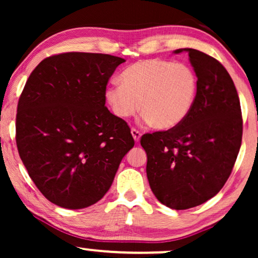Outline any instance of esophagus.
Returning <instances> with one entry per match:
<instances>
[{
    "instance_id": "34e87169",
    "label": "esophagus",
    "mask_w": 258,
    "mask_h": 258,
    "mask_svg": "<svg viewBox=\"0 0 258 258\" xmlns=\"http://www.w3.org/2000/svg\"><path fill=\"white\" fill-rule=\"evenodd\" d=\"M132 135H133V137H134V140H135V142H140V140H141V136H142V134H141L139 130H136V129H132Z\"/></svg>"
}]
</instances>
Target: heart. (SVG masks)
<instances>
[{
  "label": "heart",
  "mask_w": 258,
  "mask_h": 258,
  "mask_svg": "<svg viewBox=\"0 0 258 258\" xmlns=\"http://www.w3.org/2000/svg\"><path fill=\"white\" fill-rule=\"evenodd\" d=\"M119 83L105 88V101L117 117L141 109L142 119L169 130L184 121L195 103L197 76L189 66L163 59H143L125 68Z\"/></svg>",
  "instance_id": "heart-1"
}]
</instances>
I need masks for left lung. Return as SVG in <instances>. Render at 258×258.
<instances>
[{"label":"left lung","mask_w":258,"mask_h":258,"mask_svg":"<svg viewBox=\"0 0 258 258\" xmlns=\"http://www.w3.org/2000/svg\"><path fill=\"white\" fill-rule=\"evenodd\" d=\"M186 51L197 76V94L184 121L167 132L144 134L147 176L154 195L184 210L214 197L227 182L242 143V112L235 84L217 59Z\"/></svg>","instance_id":"left-lung-1"}]
</instances>
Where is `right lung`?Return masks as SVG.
Listing matches in <instances>:
<instances>
[{
    "label": "right lung",
    "mask_w": 258,
    "mask_h": 258,
    "mask_svg": "<svg viewBox=\"0 0 258 258\" xmlns=\"http://www.w3.org/2000/svg\"><path fill=\"white\" fill-rule=\"evenodd\" d=\"M124 58L64 52L30 74L16 115V144L37 189L51 203L83 209L103 197L134 147L125 121L105 107L104 91Z\"/></svg>",
    "instance_id": "obj_1"
}]
</instances>
